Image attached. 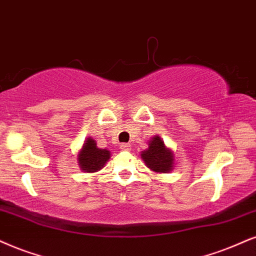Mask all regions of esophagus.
<instances>
[{
  "label": "esophagus",
  "instance_id": "obj_1",
  "mask_svg": "<svg viewBox=\"0 0 256 256\" xmlns=\"http://www.w3.org/2000/svg\"><path fill=\"white\" fill-rule=\"evenodd\" d=\"M120 148H122V150L128 151V150H130V148H131V145L128 144V143H122L120 144Z\"/></svg>",
  "mask_w": 256,
  "mask_h": 256
}]
</instances>
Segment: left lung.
Instances as JSON below:
<instances>
[{"instance_id": "obj_1", "label": "left lung", "mask_w": 256, "mask_h": 256, "mask_svg": "<svg viewBox=\"0 0 256 256\" xmlns=\"http://www.w3.org/2000/svg\"><path fill=\"white\" fill-rule=\"evenodd\" d=\"M142 158L148 168L156 172H168L172 168V152L166 148L163 140L154 136L148 143V148L142 152Z\"/></svg>"}]
</instances>
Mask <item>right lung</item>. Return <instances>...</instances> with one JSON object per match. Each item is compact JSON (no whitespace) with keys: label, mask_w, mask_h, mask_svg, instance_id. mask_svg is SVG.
Masks as SVG:
<instances>
[{"label":"right lung","mask_w":256,"mask_h":256,"mask_svg":"<svg viewBox=\"0 0 256 256\" xmlns=\"http://www.w3.org/2000/svg\"><path fill=\"white\" fill-rule=\"evenodd\" d=\"M110 158V151L96 148V142L88 138L84 144L82 150L78 154V163L86 172H94L102 169Z\"/></svg>","instance_id":"1"}]
</instances>
